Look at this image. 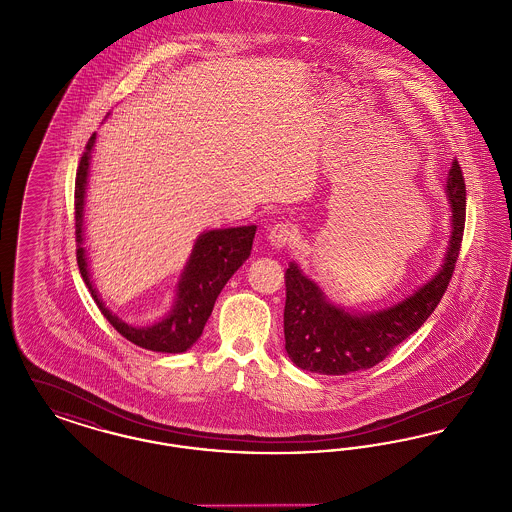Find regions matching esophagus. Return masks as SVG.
I'll return each instance as SVG.
<instances>
[{
    "instance_id": "esophagus-1",
    "label": "esophagus",
    "mask_w": 512,
    "mask_h": 512,
    "mask_svg": "<svg viewBox=\"0 0 512 512\" xmlns=\"http://www.w3.org/2000/svg\"><path fill=\"white\" fill-rule=\"evenodd\" d=\"M295 240H297V230L292 224H286V222L274 224L268 232V244L274 249H284L288 245L295 244Z\"/></svg>"
}]
</instances>
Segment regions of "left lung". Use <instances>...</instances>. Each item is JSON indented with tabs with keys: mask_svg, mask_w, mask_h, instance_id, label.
Segmentation results:
<instances>
[{
	"mask_svg": "<svg viewBox=\"0 0 512 512\" xmlns=\"http://www.w3.org/2000/svg\"><path fill=\"white\" fill-rule=\"evenodd\" d=\"M447 195L453 230L443 267L428 284L386 311L351 315L328 303L317 284L303 276L297 265H290L286 270L284 338L295 365L334 376L372 368L426 322L447 292L463 244L466 186L457 159L449 169Z\"/></svg>",
	"mask_w": 512,
	"mask_h": 512,
	"instance_id": "left-lung-1",
	"label": "left lung"
}]
</instances>
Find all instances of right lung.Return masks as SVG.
Wrapping results in <instances>:
<instances>
[{"label":"right lung","mask_w":512,"mask_h":512,"mask_svg":"<svg viewBox=\"0 0 512 512\" xmlns=\"http://www.w3.org/2000/svg\"><path fill=\"white\" fill-rule=\"evenodd\" d=\"M96 142V134L90 136L84 153L78 163L76 182H74V234H76V263L80 268L82 280L86 282L94 301L98 303L101 315L109 320V324L121 334L122 338L132 341L138 347L159 353H182L194 345L203 332L207 318L215 307L224 284L232 278V274L244 265L245 259L251 253V245L255 238L257 226H240V228H224V230H209L199 236L195 242L192 257L184 268V274L178 284L176 301L169 317L161 322L136 328L121 318L115 317L105 309L96 288L90 282L88 263L84 253V230H82V211H84V194L86 180L90 169V153Z\"/></svg>","instance_id":"right-lung-1"}]
</instances>
